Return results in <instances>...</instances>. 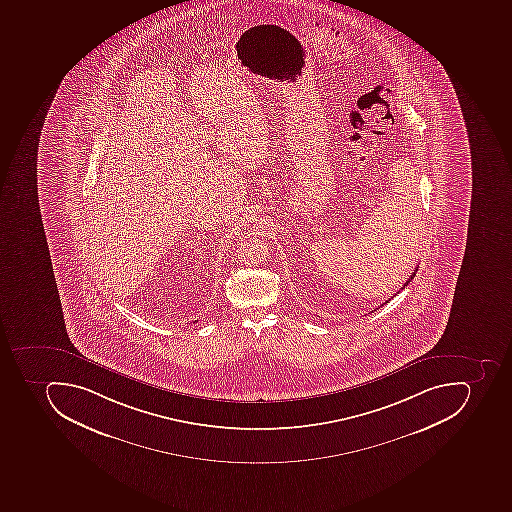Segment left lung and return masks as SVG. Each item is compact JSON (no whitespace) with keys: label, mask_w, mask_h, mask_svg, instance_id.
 <instances>
[{"label":"left lung","mask_w":512,"mask_h":512,"mask_svg":"<svg viewBox=\"0 0 512 512\" xmlns=\"http://www.w3.org/2000/svg\"><path fill=\"white\" fill-rule=\"evenodd\" d=\"M416 271H418V266H416L415 270H413V273L410 274L409 281L405 282L404 287L407 286V284H409V282L412 281L413 278H415ZM404 287H402V289H404ZM388 302H389V300H388ZM388 302H386V303H388Z\"/></svg>","instance_id":"left-lung-1"}]
</instances>
